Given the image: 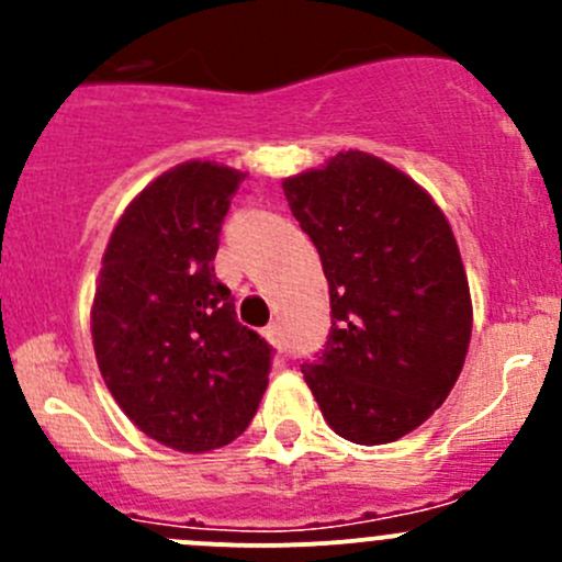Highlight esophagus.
Here are the masks:
<instances>
[{"label":"esophagus","instance_id":"1","mask_svg":"<svg viewBox=\"0 0 562 562\" xmlns=\"http://www.w3.org/2000/svg\"><path fill=\"white\" fill-rule=\"evenodd\" d=\"M263 337H266V339H269V342H271V345H274V348H277V350H280V353H282V337H280V328H277V326H266Z\"/></svg>","mask_w":562,"mask_h":562}]
</instances>
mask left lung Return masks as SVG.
I'll use <instances>...</instances> for the list:
<instances>
[{
    "label": "left lung",
    "instance_id": "obj_1",
    "mask_svg": "<svg viewBox=\"0 0 562 562\" xmlns=\"http://www.w3.org/2000/svg\"><path fill=\"white\" fill-rule=\"evenodd\" d=\"M282 190L331 302L304 381L339 438L391 443L443 405L468 356L473 302L454 231L422 184L359 149L288 176Z\"/></svg>",
    "mask_w": 562,
    "mask_h": 562
}]
</instances>
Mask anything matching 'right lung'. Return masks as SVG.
I'll use <instances>...</instances> for the list:
<instances>
[{"instance_id": "right-lung-1", "label": "right lung", "mask_w": 562, "mask_h": 562, "mask_svg": "<svg viewBox=\"0 0 562 562\" xmlns=\"http://www.w3.org/2000/svg\"><path fill=\"white\" fill-rule=\"evenodd\" d=\"M247 173L190 160L127 203L92 302L100 375L124 416L184 454L223 449L252 422L271 348L236 321L214 274L220 231Z\"/></svg>"}]
</instances>
